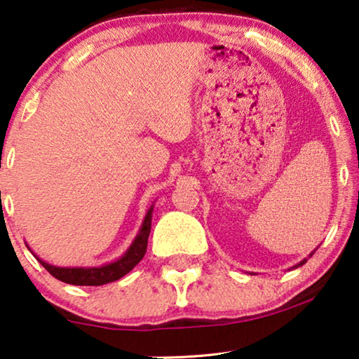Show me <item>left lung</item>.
I'll use <instances>...</instances> for the list:
<instances>
[{
    "label": "left lung",
    "instance_id": "left-lung-1",
    "mask_svg": "<svg viewBox=\"0 0 359 359\" xmlns=\"http://www.w3.org/2000/svg\"><path fill=\"white\" fill-rule=\"evenodd\" d=\"M312 255H313V252H312V253H311V255H309V258H311V257H312ZM306 262H307V258H304V259H302V262H301V263H297V264H296V266H292V268H297V266H302V264H304V263H306Z\"/></svg>",
    "mask_w": 359,
    "mask_h": 359
}]
</instances>
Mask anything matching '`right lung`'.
Masks as SVG:
<instances>
[{"label":"right lung","mask_w":359,"mask_h":359,"mask_svg":"<svg viewBox=\"0 0 359 359\" xmlns=\"http://www.w3.org/2000/svg\"><path fill=\"white\" fill-rule=\"evenodd\" d=\"M151 214H154V204L150 205L149 210H147L144 222H142L139 229V233L135 235L134 240H132L130 247L126 250V253L122 255L121 258H117L116 262L106 263L102 264V266L62 268L46 263L43 259L36 257V255H34V257L39 259V263H41L53 278L60 279V281L67 284H73V286H102V284L117 281V279H121L122 276H126L127 273L132 271L135 264H139L140 259L144 258L151 229Z\"/></svg>","instance_id":"add662e5"}]
</instances>
